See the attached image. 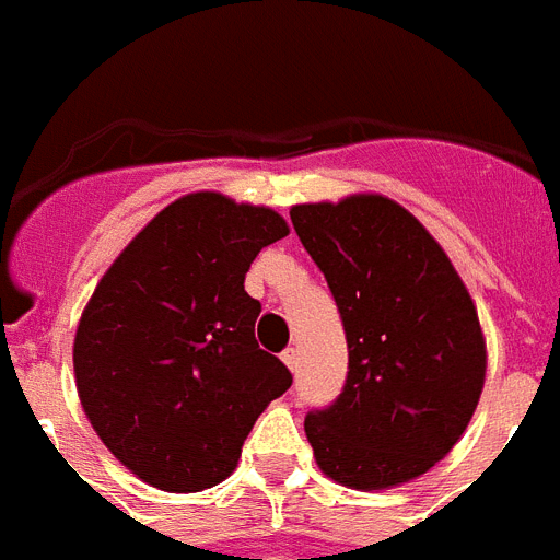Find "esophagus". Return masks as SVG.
Segmentation results:
<instances>
[{"instance_id": "1", "label": "esophagus", "mask_w": 560, "mask_h": 560, "mask_svg": "<svg viewBox=\"0 0 560 560\" xmlns=\"http://www.w3.org/2000/svg\"><path fill=\"white\" fill-rule=\"evenodd\" d=\"M280 358H283V364L289 366L292 373H294V370H298V364H301V358H298V350H294V347L283 350V355H280Z\"/></svg>"}]
</instances>
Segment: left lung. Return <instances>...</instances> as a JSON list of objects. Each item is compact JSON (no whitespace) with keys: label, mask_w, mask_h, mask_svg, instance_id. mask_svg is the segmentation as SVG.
<instances>
[{"label":"left lung","mask_w":560,"mask_h":560,"mask_svg":"<svg viewBox=\"0 0 560 560\" xmlns=\"http://www.w3.org/2000/svg\"><path fill=\"white\" fill-rule=\"evenodd\" d=\"M292 225L341 312L350 373L306 416L317 468L347 489H396L445 459L486 384V338L431 231L382 194L292 205Z\"/></svg>","instance_id":"obj_1"}]
</instances>
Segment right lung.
<instances>
[{"label": "right lung", "mask_w": 560, "mask_h": 560, "mask_svg": "<svg viewBox=\"0 0 560 560\" xmlns=\"http://www.w3.org/2000/svg\"><path fill=\"white\" fill-rule=\"evenodd\" d=\"M289 234L266 205L187 194L115 257L80 315L74 384L101 442L138 480L173 494L217 486L257 416L292 387L254 341L245 275Z\"/></svg>", "instance_id": "obj_1"}]
</instances>
